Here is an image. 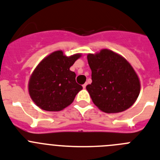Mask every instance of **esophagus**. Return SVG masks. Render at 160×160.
<instances>
[{"label": "esophagus", "mask_w": 160, "mask_h": 160, "mask_svg": "<svg viewBox=\"0 0 160 160\" xmlns=\"http://www.w3.org/2000/svg\"><path fill=\"white\" fill-rule=\"evenodd\" d=\"M86 86H87V83H85L84 84H83V88H86Z\"/></svg>", "instance_id": "esophagus-1"}]
</instances>
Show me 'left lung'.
<instances>
[{
    "label": "left lung",
    "mask_w": 160,
    "mask_h": 160,
    "mask_svg": "<svg viewBox=\"0 0 160 160\" xmlns=\"http://www.w3.org/2000/svg\"><path fill=\"white\" fill-rule=\"evenodd\" d=\"M87 58L92 83L86 88L95 105L106 113H118L129 108L140 92V81L132 66L109 49L88 54Z\"/></svg>",
    "instance_id": "obj_1"
}]
</instances>
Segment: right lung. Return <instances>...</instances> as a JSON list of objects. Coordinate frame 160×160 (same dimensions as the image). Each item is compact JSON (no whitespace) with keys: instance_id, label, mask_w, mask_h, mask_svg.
<instances>
[{"instance_id":"obj_1","label":"right lung","mask_w":160,"mask_h":160,"mask_svg":"<svg viewBox=\"0 0 160 160\" xmlns=\"http://www.w3.org/2000/svg\"><path fill=\"white\" fill-rule=\"evenodd\" d=\"M80 57H67L55 51L40 62L29 80V94L37 106L48 111H58L72 104L83 88L76 81V73L70 68Z\"/></svg>"}]
</instances>
